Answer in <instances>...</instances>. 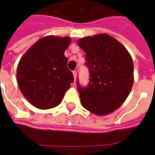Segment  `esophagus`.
<instances>
[{
    "instance_id": "esophagus-1",
    "label": "esophagus",
    "mask_w": 155,
    "mask_h": 155,
    "mask_svg": "<svg viewBox=\"0 0 155 155\" xmlns=\"http://www.w3.org/2000/svg\"><path fill=\"white\" fill-rule=\"evenodd\" d=\"M73 75H74V81L76 80V76H77V72L75 71H73Z\"/></svg>"
}]
</instances>
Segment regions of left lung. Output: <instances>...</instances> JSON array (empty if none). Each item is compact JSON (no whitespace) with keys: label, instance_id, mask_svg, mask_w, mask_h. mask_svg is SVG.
<instances>
[{"label":"left lung","instance_id":"left-lung-1","mask_svg":"<svg viewBox=\"0 0 155 155\" xmlns=\"http://www.w3.org/2000/svg\"><path fill=\"white\" fill-rule=\"evenodd\" d=\"M86 53L90 71L88 87H77L82 106L97 115L110 114L125 101L134 84L131 55L120 42L108 34L78 40Z\"/></svg>","mask_w":155,"mask_h":155}]
</instances>
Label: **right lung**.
I'll return each instance as SVG.
<instances>
[{"instance_id":"obj_1","label":"right lung","mask_w":155,"mask_h":155,"mask_svg":"<svg viewBox=\"0 0 155 155\" xmlns=\"http://www.w3.org/2000/svg\"><path fill=\"white\" fill-rule=\"evenodd\" d=\"M71 41L69 36H45L32 45L19 61L17 84L35 108L48 110L57 106L73 83L74 76L64 54Z\"/></svg>"}]
</instances>
